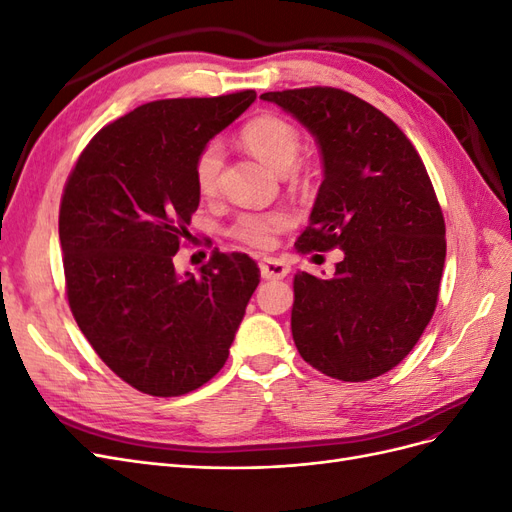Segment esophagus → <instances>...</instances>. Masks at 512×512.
<instances>
[{
    "label": "esophagus",
    "mask_w": 512,
    "mask_h": 512,
    "mask_svg": "<svg viewBox=\"0 0 512 512\" xmlns=\"http://www.w3.org/2000/svg\"><path fill=\"white\" fill-rule=\"evenodd\" d=\"M260 273L265 280H284L290 273L288 262L277 260V258H262L260 260Z\"/></svg>",
    "instance_id": "esophagus-1"
}]
</instances>
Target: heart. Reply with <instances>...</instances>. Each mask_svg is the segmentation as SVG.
I'll use <instances>...</instances> for the list:
<instances>
[{"mask_svg": "<svg viewBox=\"0 0 512 512\" xmlns=\"http://www.w3.org/2000/svg\"><path fill=\"white\" fill-rule=\"evenodd\" d=\"M241 141L254 156L265 162L275 173L286 175L297 164L303 138L290 121L277 115H262L245 123L241 130ZM224 166V149L220 141H209L198 151L194 160V181L203 196H213L220 188V175ZM290 222L286 211H243L230 226V235L237 241L265 250L275 241L277 232H282Z\"/></svg>", "mask_w": 512, "mask_h": 512, "instance_id": "heart-1", "label": "heart"}]
</instances>
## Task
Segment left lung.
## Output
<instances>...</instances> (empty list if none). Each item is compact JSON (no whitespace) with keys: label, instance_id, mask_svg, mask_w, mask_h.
Wrapping results in <instances>:
<instances>
[{"label":"left lung","instance_id":"1","mask_svg":"<svg viewBox=\"0 0 512 512\" xmlns=\"http://www.w3.org/2000/svg\"><path fill=\"white\" fill-rule=\"evenodd\" d=\"M314 134L324 181L299 252L344 250L335 275H294L290 329L303 361L365 382L408 356L436 312L444 215L427 168L376 106L335 87L267 91Z\"/></svg>","mask_w":512,"mask_h":512}]
</instances>
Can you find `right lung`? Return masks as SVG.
Listing matches in <instances>:
<instances>
[{"instance_id": "obj_1", "label": "right lung", "mask_w": 512, "mask_h": 512, "mask_svg": "<svg viewBox=\"0 0 512 512\" xmlns=\"http://www.w3.org/2000/svg\"><path fill=\"white\" fill-rule=\"evenodd\" d=\"M256 100H156L108 123L83 149L59 205L72 316L91 348L136 391L179 397L224 367L260 282L256 262L215 250L177 275L200 192L194 160Z\"/></svg>"}]
</instances>
